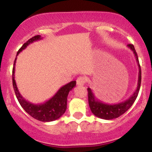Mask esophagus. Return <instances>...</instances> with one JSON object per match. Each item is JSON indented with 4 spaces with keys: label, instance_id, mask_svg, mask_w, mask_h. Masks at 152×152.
Listing matches in <instances>:
<instances>
[{
    "label": "esophagus",
    "instance_id": "1",
    "mask_svg": "<svg viewBox=\"0 0 152 152\" xmlns=\"http://www.w3.org/2000/svg\"><path fill=\"white\" fill-rule=\"evenodd\" d=\"M85 83H86V79H85V78L83 77V76H80V77H78L77 78V80H76V83H77L78 86H83V85L85 84Z\"/></svg>",
    "mask_w": 152,
    "mask_h": 152
}]
</instances>
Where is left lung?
Instances as JSON below:
<instances>
[{
	"label": "left lung",
	"mask_w": 152,
	"mask_h": 152,
	"mask_svg": "<svg viewBox=\"0 0 152 152\" xmlns=\"http://www.w3.org/2000/svg\"><path fill=\"white\" fill-rule=\"evenodd\" d=\"M127 47L133 51L134 56L136 57L138 66H139V76H138L137 89L135 90V91L134 92V94L131 96L129 98L126 99L124 102L118 103V104H106V103H104L102 101L99 100L95 96L92 90L90 88H87V90H88V104H89L91 111L97 117L106 120L114 119V118H118V116L124 114L127 110L129 109L131 106H132V104H134V102H135L136 99H137L139 89H140L141 81H142V71H141L139 58H138L137 53L136 52L134 46L132 44H129L127 45Z\"/></svg>",
	"instance_id": "left-lung-1"
}]
</instances>
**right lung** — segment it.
<instances>
[{
	"mask_svg": "<svg viewBox=\"0 0 152 152\" xmlns=\"http://www.w3.org/2000/svg\"><path fill=\"white\" fill-rule=\"evenodd\" d=\"M42 39L40 35H37L32 37L28 41L23 45L21 48L19 49L17 52V56L23 50L28 46L31 43L35 42V41H39ZM16 58L15 59L14 64H13V75H12V78H13V86L14 88V91L18 99V102L20 103V106L26 112L33 118H36L38 121L43 122H49L53 121L55 120L58 119L65 113L66 108H67V97L70 91L72 90L76 86V81H73L70 83L64 85V86L61 87L58 91L56 93L55 95L52 98L47 102L40 104H34L31 102H28L22 96L21 94H20L17 87L16 83L15 81V62H16Z\"/></svg>",
	"mask_w": 152,
	"mask_h": 152,
	"instance_id": "add662e5",
	"label": "right lung"
}]
</instances>
